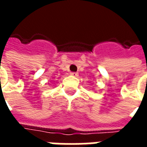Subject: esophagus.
I'll return each mask as SVG.
<instances>
[{
  "label": "esophagus",
  "instance_id": "obj_1",
  "mask_svg": "<svg viewBox=\"0 0 147 147\" xmlns=\"http://www.w3.org/2000/svg\"><path fill=\"white\" fill-rule=\"evenodd\" d=\"M71 76H78V73L77 72H71Z\"/></svg>",
  "mask_w": 147,
  "mask_h": 147
}]
</instances>
